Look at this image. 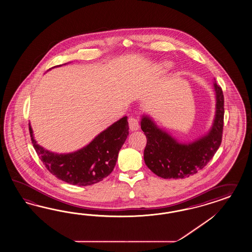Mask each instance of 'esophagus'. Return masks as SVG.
I'll return each mask as SVG.
<instances>
[{"label": "esophagus", "mask_w": 252, "mask_h": 252, "mask_svg": "<svg viewBox=\"0 0 252 252\" xmlns=\"http://www.w3.org/2000/svg\"><path fill=\"white\" fill-rule=\"evenodd\" d=\"M128 122H129V127L130 130L133 131V130H137V129H139V128H140L139 123H138V121L136 120L135 118L130 117V118H129Z\"/></svg>", "instance_id": "34e87169"}]
</instances>
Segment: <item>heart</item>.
Segmentation results:
<instances>
[{
	"label": "heart",
	"mask_w": 252,
	"mask_h": 252,
	"mask_svg": "<svg viewBox=\"0 0 252 252\" xmlns=\"http://www.w3.org/2000/svg\"><path fill=\"white\" fill-rule=\"evenodd\" d=\"M172 67V63L168 62V61H162L159 62L155 65V71L158 73H165L167 72L170 68Z\"/></svg>",
	"instance_id": "obj_1"
}]
</instances>
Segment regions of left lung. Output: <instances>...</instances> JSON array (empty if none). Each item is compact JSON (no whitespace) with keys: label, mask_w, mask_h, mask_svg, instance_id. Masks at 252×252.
<instances>
[{"label":"left lung","mask_w":252,"mask_h":252,"mask_svg":"<svg viewBox=\"0 0 252 252\" xmlns=\"http://www.w3.org/2000/svg\"><path fill=\"white\" fill-rule=\"evenodd\" d=\"M214 91L216 112L212 127L194 142H178L159 128L152 118L142 115L141 128L147 138L143 157L153 173L164 179L187 178L196 174L213 158L221 144L224 123V96L216 81Z\"/></svg>","instance_id":"8db88e82"}]
</instances>
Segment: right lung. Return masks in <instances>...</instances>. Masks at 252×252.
Returning a JSON list of instances; mask_svg holds the SVG:
<instances>
[{
	"mask_svg": "<svg viewBox=\"0 0 252 252\" xmlns=\"http://www.w3.org/2000/svg\"><path fill=\"white\" fill-rule=\"evenodd\" d=\"M127 119L123 117L88 145L69 154H56L40 146L33 138L30 123L29 131L33 148L53 175L67 184L87 187L103 180L113 171L119 152L129 135Z\"/></svg>",
	"mask_w": 252,
	"mask_h": 252,
	"instance_id": "1",
	"label": "right lung"
}]
</instances>
